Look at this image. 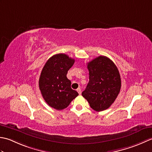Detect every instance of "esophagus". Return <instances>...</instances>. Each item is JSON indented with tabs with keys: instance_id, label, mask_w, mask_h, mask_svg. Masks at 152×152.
Returning a JSON list of instances; mask_svg holds the SVG:
<instances>
[{
	"instance_id": "esophagus-1",
	"label": "esophagus",
	"mask_w": 152,
	"mask_h": 152,
	"mask_svg": "<svg viewBox=\"0 0 152 152\" xmlns=\"http://www.w3.org/2000/svg\"><path fill=\"white\" fill-rule=\"evenodd\" d=\"M77 91L78 92V93L79 94H81V90H80V88H78L77 89Z\"/></svg>"
}]
</instances>
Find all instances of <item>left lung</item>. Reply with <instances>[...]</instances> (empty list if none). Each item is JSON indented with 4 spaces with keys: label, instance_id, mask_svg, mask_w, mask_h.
<instances>
[{
    "label": "left lung",
    "instance_id": "8db88e82",
    "mask_svg": "<svg viewBox=\"0 0 152 152\" xmlns=\"http://www.w3.org/2000/svg\"><path fill=\"white\" fill-rule=\"evenodd\" d=\"M89 82L82 96L94 110L109 108L118 96L121 81L117 66L110 58L100 56L87 64Z\"/></svg>",
    "mask_w": 152,
    "mask_h": 152
}]
</instances>
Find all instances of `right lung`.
Masks as SVG:
<instances>
[{
  "instance_id": "add662e5",
  "label": "right lung",
  "mask_w": 152,
  "mask_h": 152,
  "mask_svg": "<svg viewBox=\"0 0 152 152\" xmlns=\"http://www.w3.org/2000/svg\"><path fill=\"white\" fill-rule=\"evenodd\" d=\"M75 62L65 54L52 56L43 67L39 80V89L49 106L57 110L66 108L78 92L71 88L72 82L67 78L68 70Z\"/></svg>"
}]
</instances>
